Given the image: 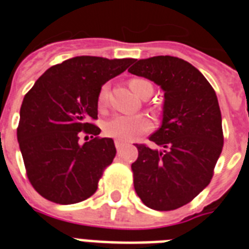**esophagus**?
I'll list each match as a JSON object with an SVG mask.
<instances>
[{
    "label": "esophagus",
    "mask_w": 249,
    "mask_h": 249,
    "mask_svg": "<svg viewBox=\"0 0 249 249\" xmlns=\"http://www.w3.org/2000/svg\"><path fill=\"white\" fill-rule=\"evenodd\" d=\"M124 142H120V140H116L115 142V146H116V149H118V150H120V149H123L124 148Z\"/></svg>",
    "instance_id": "esophagus-1"
}]
</instances>
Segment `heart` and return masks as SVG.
<instances>
[{
	"label": "heart",
	"mask_w": 249,
	"mask_h": 249,
	"mask_svg": "<svg viewBox=\"0 0 249 249\" xmlns=\"http://www.w3.org/2000/svg\"><path fill=\"white\" fill-rule=\"evenodd\" d=\"M129 85L139 98H142L148 91L153 92V86L146 80L134 79ZM107 94L109 86H101L98 94L99 109H104L107 105ZM150 120L144 115H115L104 123V133L120 142H131L150 130Z\"/></svg>",
	"instance_id": "1"
}]
</instances>
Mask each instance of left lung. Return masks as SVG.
Listing matches in <instances>:
<instances>
[{
  "instance_id": "obj_1",
  "label": "left lung",
  "mask_w": 249,
  "mask_h": 249,
  "mask_svg": "<svg viewBox=\"0 0 249 249\" xmlns=\"http://www.w3.org/2000/svg\"><path fill=\"white\" fill-rule=\"evenodd\" d=\"M129 72L164 91L163 119L149 137L161 149L137 144L134 188L155 211H173L193 200L211 183L223 148L217 95L198 69L174 56L134 60Z\"/></svg>"
}]
</instances>
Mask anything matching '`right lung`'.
Returning a JSON list of instances; mask_svg holds the SVG:
<instances>
[{
    "label": "right lung",
    "instance_id": "add662e5",
    "mask_svg": "<svg viewBox=\"0 0 249 249\" xmlns=\"http://www.w3.org/2000/svg\"><path fill=\"white\" fill-rule=\"evenodd\" d=\"M133 61L76 56L47 69L25 95L17 140L27 178L40 196L73 204L96 192L116 149L111 138L98 137L101 130L90 120L98 119L101 86ZM81 133H91L92 140L80 144Z\"/></svg>",
    "mask_w": 249,
    "mask_h": 249
}]
</instances>
